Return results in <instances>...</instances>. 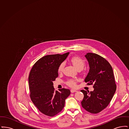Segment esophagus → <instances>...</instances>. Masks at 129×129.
Here are the masks:
<instances>
[{"label":"esophagus","mask_w":129,"mask_h":129,"mask_svg":"<svg viewBox=\"0 0 129 129\" xmlns=\"http://www.w3.org/2000/svg\"><path fill=\"white\" fill-rule=\"evenodd\" d=\"M77 91L76 90L74 89H72L71 90V92H72V93H74V92H77Z\"/></svg>","instance_id":"34e87169"}]
</instances>
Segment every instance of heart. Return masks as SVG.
I'll list each match as a JSON object with an SVG mask.
<instances>
[{"instance_id": "obj_1", "label": "heart", "mask_w": 129, "mask_h": 129, "mask_svg": "<svg viewBox=\"0 0 129 129\" xmlns=\"http://www.w3.org/2000/svg\"><path fill=\"white\" fill-rule=\"evenodd\" d=\"M70 61L72 63L74 67L77 70H82L85 66V63L84 60L78 56H74L72 57L70 59ZM64 66H65V64L64 63H61L58 68V72L59 73L62 72ZM76 81L77 80L76 79H71L68 80L66 83L68 85L70 86L75 87L76 86Z\"/></svg>"}]
</instances>
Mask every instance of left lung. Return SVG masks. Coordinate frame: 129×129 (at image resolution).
Listing matches in <instances>:
<instances>
[{
  "instance_id": "1",
  "label": "left lung",
  "mask_w": 129,
  "mask_h": 129,
  "mask_svg": "<svg viewBox=\"0 0 129 129\" xmlns=\"http://www.w3.org/2000/svg\"><path fill=\"white\" fill-rule=\"evenodd\" d=\"M89 71L85 79L88 85H93V91L81 90L84 97L82 107L87 112L97 114L110 103L116 90L113 69L110 63L102 56L95 53H86Z\"/></svg>"
}]
</instances>
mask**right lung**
Masks as SVG:
<instances>
[{"mask_svg": "<svg viewBox=\"0 0 129 129\" xmlns=\"http://www.w3.org/2000/svg\"><path fill=\"white\" fill-rule=\"evenodd\" d=\"M69 52L63 55L44 56L39 59L31 70L28 83L30 97L33 103L43 114L53 117L61 111L70 90L62 88L55 90L53 81L58 77V68Z\"/></svg>", "mask_w": 129, "mask_h": 129, "instance_id": "add662e5", "label": "right lung"}]
</instances>
